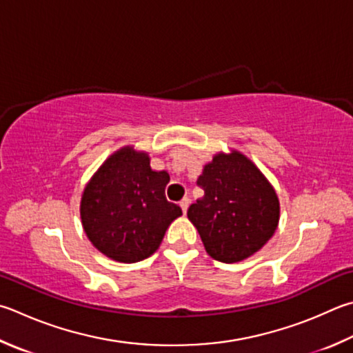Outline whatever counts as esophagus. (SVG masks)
Returning a JSON list of instances; mask_svg holds the SVG:
<instances>
[{
  "label": "esophagus",
  "instance_id": "1",
  "mask_svg": "<svg viewBox=\"0 0 353 353\" xmlns=\"http://www.w3.org/2000/svg\"><path fill=\"white\" fill-rule=\"evenodd\" d=\"M179 205H181V208H182V211H183V214H185V213H187V210H188V207H190V199H188V197H183V199H182V201H181V203H179Z\"/></svg>",
  "mask_w": 353,
  "mask_h": 353
}]
</instances>
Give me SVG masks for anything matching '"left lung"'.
<instances>
[{"mask_svg":"<svg viewBox=\"0 0 353 353\" xmlns=\"http://www.w3.org/2000/svg\"><path fill=\"white\" fill-rule=\"evenodd\" d=\"M197 185L205 194L187 214L213 259L225 264L247 259L278 228L276 191L242 152L216 154L203 166Z\"/></svg>","mask_w":353,"mask_h":353,"instance_id":"1","label":"left lung"}]
</instances>
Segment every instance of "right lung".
<instances>
[{"label":"right lung","mask_w":353,"mask_h":353,"mask_svg":"<svg viewBox=\"0 0 353 353\" xmlns=\"http://www.w3.org/2000/svg\"><path fill=\"white\" fill-rule=\"evenodd\" d=\"M166 171H154L150 156L125 146L105 160L86 185L80 216L92 245L114 261L132 264L156 252L170 223L182 216L168 202Z\"/></svg>","instance_id":"add662e5"}]
</instances>
